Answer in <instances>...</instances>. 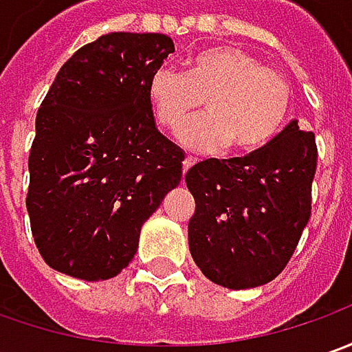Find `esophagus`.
<instances>
[{
	"label": "esophagus",
	"mask_w": 352,
	"mask_h": 352,
	"mask_svg": "<svg viewBox=\"0 0 352 352\" xmlns=\"http://www.w3.org/2000/svg\"><path fill=\"white\" fill-rule=\"evenodd\" d=\"M192 165H195V160L192 157H185V162H183V173H187Z\"/></svg>",
	"instance_id": "34e87169"
}]
</instances>
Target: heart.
I'll list each match as a JSON object with an SVG mask.
<instances>
[{
    "mask_svg": "<svg viewBox=\"0 0 352 352\" xmlns=\"http://www.w3.org/2000/svg\"><path fill=\"white\" fill-rule=\"evenodd\" d=\"M148 99L155 122L175 130L204 101L206 115L188 120L179 140L195 152L237 153L265 148L290 113L286 79L237 46H210L188 58L185 74L169 66L153 69Z\"/></svg>",
    "mask_w": 352,
    "mask_h": 352,
    "instance_id": "b5f03b06",
    "label": "heart"
}]
</instances>
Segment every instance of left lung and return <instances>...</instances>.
I'll list each match as a JSON object with an SVG mask.
<instances>
[{"label": "left lung", "instance_id": "1", "mask_svg": "<svg viewBox=\"0 0 352 352\" xmlns=\"http://www.w3.org/2000/svg\"><path fill=\"white\" fill-rule=\"evenodd\" d=\"M314 132L296 120L243 157L204 160L185 175L195 197L188 249L202 274L232 290L283 273L311 214Z\"/></svg>", "mask_w": 352, "mask_h": 352}]
</instances>
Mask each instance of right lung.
Segmentation results:
<instances>
[{
	"mask_svg": "<svg viewBox=\"0 0 352 352\" xmlns=\"http://www.w3.org/2000/svg\"><path fill=\"white\" fill-rule=\"evenodd\" d=\"M175 52L160 32H109L60 67L36 113L27 210L43 259L107 280L179 185L185 153L155 128L148 79Z\"/></svg>",
	"mask_w": 352,
	"mask_h": 352,
	"instance_id": "right-lung-1",
	"label": "right lung"
}]
</instances>
